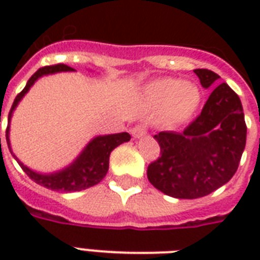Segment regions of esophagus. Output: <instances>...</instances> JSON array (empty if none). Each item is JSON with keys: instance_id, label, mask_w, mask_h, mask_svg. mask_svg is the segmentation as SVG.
Instances as JSON below:
<instances>
[{"instance_id": "34e87169", "label": "esophagus", "mask_w": 260, "mask_h": 260, "mask_svg": "<svg viewBox=\"0 0 260 260\" xmlns=\"http://www.w3.org/2000/svg\"><path fill=\"white\" fill-rule=\"evenodd\" d=\"M146 134H147V128L144 125H136L131 129V135L136 139L142 138V136H144Z\"/></svg>"}]
</instances>
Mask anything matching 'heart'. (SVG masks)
I'll use <instances>...</instances> for the list:
<instances>
[{
    "instance_id": "b5f03b06",
    "label": "heart",
    "mask_w": 260,
    "mask_h": 260,
    "mask_svg": "<svg viewBox=\"0 0 260 260\" xmlns=\"http://www.w3.org/2000/svg\"><path fill=\"white\" fill-rule=\"evenodd\" d=\"M144 97L155 108H166L167 117L171 121L182 122L196 112L201 94L194 83L162 78L147 83Z\"/></svg>"
}]
</instances>
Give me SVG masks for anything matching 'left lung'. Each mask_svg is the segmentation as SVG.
Returning a JSON list of instances; mask_svg holds the SVG:
<instances>
[{
    "label": "left lung",
    "instance_id": "8db88e82",
    "mask_svg": "<svg viewBox=\"0 0 260 260\" xmlns=\"http://www.w3.org/2000/svg\"><path fill=\"white\" fill-rule=\"evenodd\" d=\"M194 73L205 89L220 78L206 69ZM154 138L160 156L147 169L151 185L174 198L208 196L234 177L242 159L247 126L240 98L226 83H220L183 132L163 131Z\"/></svg>",
    "mask_w": 260,
    "mask_h": 260
}]
</instances>
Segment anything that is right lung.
<instances>
[{"mask_svg":"<svg viewBox=\"0 0 260 260\" xmlns=\"http://www.w3.org/2000/svg\"><path fill=\"white\" fill-rule=\"evenodd\" d=\"M62 71H74V69H71L66 64L46 66L39 69L30 77L21 93L17 94V97L14 98L13 105H12V109L9 112L8 128H6V143H8V147H9L10 154L13 155V158L17 160L18 165L21 166L22 170L25 171L26 175L32 181L36 182L38 185L44 186L47 189L56 190V191H67L69 193V191H81V190H85L87 187H91V186L100 183L106 175V173H108V169H109L110 152L122 143L129 142L131 136L126 132L95 136L87 143V146L83 148L82 152L77 156L74 162L64 167V169H62V170L55 171V173H38V171L30 170L29 167H26L24 163L20 162L17 156L13 154V151H12L9 140V124L13 110L16 109L18 102L21 101L22 97L29 91L30 87L34 86V83L39 78H42L43 75L55 74V73H62Z\"/></svg>","mask_w":260,"mask_h":260,"instance_id":"obj_1","label":"right lung"}]
</instances>
